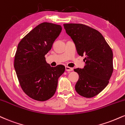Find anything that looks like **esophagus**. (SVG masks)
Returning a JSON list of instances; mask_svg holds the SVG:
<instances>
[{
    "label": "esophagus",
    "mask_w": 125,
    "mask_h": 125,
    "mask_svg": "<svg viewBox=\"0 0 125 125\" xmlns=\"http://www.w3.org/2000/svg\"><path fill=\"white\" fill-rule=\"evenodd\" d=\"M65 69H66V71H67V72H70V71H72V70H73V68H72V67H68V66H66Z\"/></svg>",
    "instance_id": "obj_1"
}]
</instances>
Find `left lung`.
Returning <instances> with one entry per match:
<instances>
[{"mask_svg": "<svg viewBox=\"0 0 125 125\" xmlns=\"http://www.w3.org/2000/svg\"><path fill=\"white\" fill-rule=\"evenodd\" d=\"M63 26L78 54L85 56L84 68L74 69L79 76L75 90L83 97L92 98L109 83L114 70L112 51L97 30L82 24H64Z\"/></svg>", "mask_w": 125, "mask_h": 125, "instance_id": "left-lung-1", "label": "left lung"}]
</instances>
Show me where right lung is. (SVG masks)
Returning <instances> with one entry per match:
<instances>
[{"label":"right lung","mask_w":125,"mask_h":125,"mask_svg":"<svg viewBox=\"0 0 125 125\" xmlns=\"http://www.w3.org/2000/svg\"><path fill=\"white\" fill-rule=\"evenodd\" d=\"M62 31L60 25L45 22L31 30L20 41L14 57V67L22 90L39 101L55 94L63 65L51 67L45 55L51 50Z\"/></svg>","instance_id":"add662e5"}]
</instances>
